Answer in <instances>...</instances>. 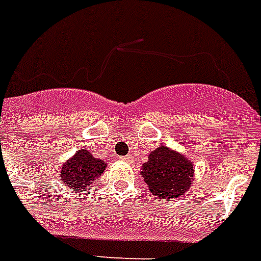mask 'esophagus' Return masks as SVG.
<instances>
[{
	"label": "esophagus",
	"instance_id": "34e87169",
	"mask_svg": "<svg viewBox=\"0 0 261 261\" xmlns=\"http://www.w3.org/2000/svg\"><path fill=\"white\" fill-rule=\"evenodd\" d=\"M123 160H124V161H131V160H133V159H131V157H124V159H123Z\"/></svg>",
	"mask_w": 261,
	"mask_h": 261
}]
</instances>
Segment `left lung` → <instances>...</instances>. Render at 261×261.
<instances>
[{
  "instance_id": "obj_1",
  "label": "left lung",
  "mask_w": 261,
  "mask_h": 261,
  "mask_svg": "<svg viewBox=\"0 0 261 261\" xmlns=\"http://www.w3.org/2000/svg\"><path fill=\"white\" fill-rule=\"evenodd\" d=\"M142 176L154 196L178 198L190 190L194 169L184 155L161 146L149 154V161L142 167Z\"/></svg>"
}]
</instances>
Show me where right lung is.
Here are the masks:
<instances>
[{"instance_id": "add662e5", "label": "right lung", "mask_w": 261, "mask_h": 261, "mask_svg": "<svg viewBox=\"0 0 261 261\" xmlns=\"http://www.w3.org/2000/svg\"><path fill=\"white\" fill-rule=\"evenodd\" d=\"M106 167L104 161L94 159L90 151L81 149L73 159L63 164L59 178L71 190L84 191L85 187H89L102 173Z\"/></svg>"}]
</instances>
